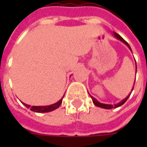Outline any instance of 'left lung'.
Instances as JSON below:
<instances>
[{"label":"left lung","mask_w":147,"mask_h":147,"mask_svg":"<svg viewBox=\"0 0 147 147\" xmlns=\"http://www.w3.org/2000/svg\"><path fill=\"white\" fill-rule=\"evenodd\" d=\"M113 34L114 36L116 37L118 40H120V41H121V42H123V43H124L125 45L129 48L130 50H131V47H130V45H128V43L124 40V39L122 38V37L120 36V35H119L118 34H117L116 32H113ZM137 71V66L136 65V72ZM134 85H135V83H134ZM133 89H134V86H133L132 89H131V93H130L127 96L126 98L124 99H123L122 101H120V102H118L117 104H115V105H109V104H104V103H101V102H99L98 100L96 98H94V97H92V96L90 94V98H91V99H92L93 102H94V104L96 105V106H98V107H100V108H102V109H113V108H117V107H120V106H121V105H123V104H124L125 103V102H126L127 100V98H129V96L131 95V92H132Z\"/></svg>","instance_id":"8db88e82"}]
</instances>
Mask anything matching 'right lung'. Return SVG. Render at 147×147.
<instances>
[{
	"label": "right lung",
	"mask_w": 147,
	"mask_h": 147,
	"mask_svg": "<svg viewBox=\"0 0 147 147\" xmlns=\"http://www.w3.org/2000/svg\"><path fill=\"white\" fill-rule=\"evenodd\" d=\"M64 98V96H63ZM63 98L58 101L57 102H56L54 104L50 105H45V106H30V105H27V104H25L24 102H22L27 108L30 109V110L33 111V112H35V113H49V112H51V111L55 110L56 109H57L60 107V105H61L62 103V100H63Z\"/></svg>",
	"instance_id": "add662e5"
}]
</instances>
